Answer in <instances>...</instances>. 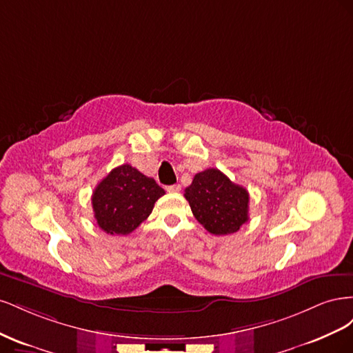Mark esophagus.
I'll return each mask as SVG.
<instances>
[{"mask_svg": "<svg viewBox=\"0 0 353 353\" xmlns=\"http://www.w3.org/2000/svg\"><path fill=\"white\" fill-rule=\"evenodd\" d=\"M179 190H181V185H179V184H174V185H168V187H166L168 193H178Z\"/></svg>", "mask_w": 353, "mask_h": 353, "instance_id": "esophagus-1", "label": "esophagus"}]
</instances>
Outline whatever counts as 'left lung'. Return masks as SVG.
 Listing matches in <instances>:
<instances>
[{
    "mask_svg": "<svg viewBox=\"0 0 353 353\" xmlns=\"http://www.w3.org/2000/svg\"><path fill=\"white\" fill-rule=\"evenodd\" d=\"M184 196L194 218L215 236L237 232L249 221L248 190L234 184L219 169L209 168L196 174Z\"/></svg>",
    "mask_w": 353,
    "mask_h": 353,
    "instance_id": "1",
    "label": "left lung"
}]
</instances>
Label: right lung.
Here are the masks:
<instances>
[{
  "label": "right lung",
  "mask_w": 353,
  "mask_h": 353,
  "mask_svg": "<svg viewBox=\"0 0 353 353\" xmlns=\"http://www.w3.org/2000/svg\"><path fill=\"white\" fill-rule=\"evenodd\" d=\"M165 190L131 165H121L100 181L92 193L94 218L112 236H126L150 215Z\"/></svg>",
  "instance_id": "1"
}]
</instances>
